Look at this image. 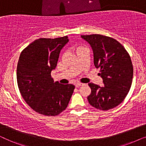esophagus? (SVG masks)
<instances>
[{
	"label": "esophagus",
	"mask_w": 146,
	"mask_h": 146,
	"mask_svg": "<svg viewBox=\"0 0 146 146\" xmlns=\"http://www.w3.org/2000/svg\"><path fill=\"white\" fill-rule=\"evenodd\" d=\"M82 85H83V84H82V83H76L75 84V86L76 88H79L80 86H82Z\"/></svg>",
	"instance_id": "34e87169"
}]
</instances>
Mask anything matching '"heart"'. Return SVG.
Wrapping results in <instances>:
<instances>
[{
  "mask_svg": "<svg viewBox=\"0 0 146 146\" xmlns=\"http://www.w3.org/2000/svg\"><path fill=\"white\" fill-rule=\"evenodd\" d=\"M83 46H76V51L78 50L81 49V48H83Z\"/></svg>",
  "mask_w": 146,
  "mask_h": 146,
  "instance_id": "heart-1",
  "label": "heart"
}]
</instances>
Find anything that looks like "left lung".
<instances>
[{
    "label": "left lung",
    "instance_id": "1",
    "mask_svg": "<svg viewBox=\"0 0 146 146\" xmlns=\"http://www.w3.org/2000/svg\"><path fill=\"white\" fill-rule=\"evenodd\" d=\"M91 45L95 66L100 68L104 87L89 83L91 94L88 100L92 106L108 110L122 102L130 90L133 65L125 48L112 38L102 35H82Z\"/></svg>",
    "mask_w": 146,
    "mask_h": 146
}]
</instances>
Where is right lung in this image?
<instances>
[{
    "label": "right lung",
    "instance_id": "obj_1",
    "mask_svg": "<svg viewBox=\"0 0 146 146\" xmlns=\"http://www.w3.org/2000/svg\"><path fill=\"white\" fill-rule=\"evenodd\" d=\"M68 42L66 36L56 38L36 39L21 52L17 64V79L20 92L33 110L54 116L66 108L75 86L54 82L59 54Z\"/></svg>",
    "mask_w": 146,
    "mask_h": 146
}]
</instances>
